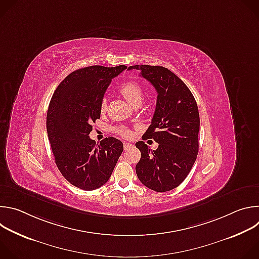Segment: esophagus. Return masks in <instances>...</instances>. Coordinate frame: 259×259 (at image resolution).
Returning <instances> with one entry per match:
<instances>
[{
    "label": "esophagus",
    "mask_w": 259,
    "mask_h": 259,
    "mask_svg": "<svg viewBox=\"0 0 259 259\" xmlns=\"http://www.w3.org/2000/svg\"><path fill=\"white\" fill-rule=\"evenodd\" d=\"M123 144H124V149H125V150L130 149V147H132V145H133L132 143H130V142H126V141H125Z\"/></svg>",
    "instance_id": "34e87169"
}]
</instances>
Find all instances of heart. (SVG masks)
Masks as SVG:
<instances>
[{
	"label": "heart",
	"instance_id": "heart-1",
	"mask_svg": "<svg viewBox=\"0 0 259 259\" xmlns=\"http://www.w3.org/2000/svg\"><path fill=\"white\" fill-rule=\"evenodd\" d=\"M121 95L132 105V106H139L143 99H144V91H143V88L141 87V85L135 81H128V82H125L123 83L121 86H120V89H119ZM106 107V101L105 100H102L101 101V104H100V109L101 112H103V110L105 109ZM117 133L121 136H124V137H127L129 136V130L127 128H124V127H120L118 128L117 130Z\"/></svg>",
	"mask_w": 259,
	"mask_h": 259
}]
</instances>
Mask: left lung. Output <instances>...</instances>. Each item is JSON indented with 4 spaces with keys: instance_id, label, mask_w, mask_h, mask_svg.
Returning <instances> with one entry per match:
<instances>
[{
    "instance_id": "1",
    "label": "left lung",
    "mask_w": 259,
    "mask_h": 259,
    "mask_svg": "<svg viewBox=\"0 0 259 259\" xmlns=\"http://www.w3.org/2000/svg\"><path fill=\"white\" fill-rule=\"evenodd\" d=\"M139 69L158 93L155 114L142 138L159 143L156 151L143 141L135 170L143 186L158 193L177 188L187 178L199 151L200 117L194 95L175 73L159 65H131Z\"/></svg>"
}]
</instances>
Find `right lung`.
Segmentation results:
<instances>
[{
  "label": "right lung",
  "mask_w": 259,
  "mask_h": 259,
  "mask_svg": "<svg viewBox=\"0 0 259 259\" xmlns=\"http://www.w3.org/2000/svg\"><path fill=\"white\" fill-rule=\"evenodd\" d=\"M126 65H92L72 71L58 85L47 112V133L55 163L72 186L93 191L109 179L123 152V142L89 137L100 118V104L110 81Z\"/></svg>",
  "instance_id": "1"
}]
</instances>
